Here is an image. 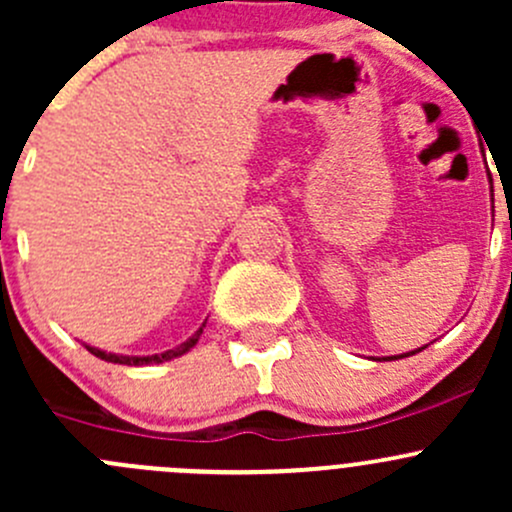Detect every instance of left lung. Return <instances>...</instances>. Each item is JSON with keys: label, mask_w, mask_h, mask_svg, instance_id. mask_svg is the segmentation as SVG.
<instances>
[{"label": "left lung", "mask_w": 512, "mask_h": 512, "mask_svg": "<svg viewBox=\"0 0 512 512\" xmlns=\"http://www.w3.org/2000/svg\"><path fill=\"white\" fill-rule=\"evenodd\" d=\"M423 349V347H421ZM421 349H414V352H406V354H399V356H386V361H394V359H404V356H411V354H418Z\"/></svg>", "instance_id": "8db88e82"}]
</instances>
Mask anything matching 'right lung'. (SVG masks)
<instances>
[{"label": "right lung", "mask_w": 512, "mask_h": 512, "mask_svg": "<svg viewBox=\"0 0 512 512\" xmlns=\"http://www.w3.org/2000/svg\"><path fill=\"white\" fill-rule=\"evenodd\" d=\"M203 327H205V322H203ZM203 327H200L198 332L193 334V337H190V339H185L183 344H178V347L168 349V352H163V354H151V356H123V354L103 352V349L89 347V344H86V349H89V352L94 354V356H98V359H103V361H111V364H123V366H148V364H163V361H170V359H175V356H183L185 352H190V349H193L195 344H198L200 334H203Z\"/></svg>", "instance_id": "right-lung-1"}]
</instances>
